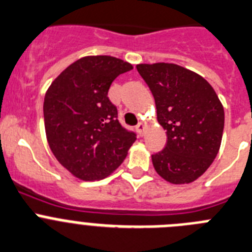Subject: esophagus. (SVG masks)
Segmentation results:
<instances>
[{"label": "esophagus", "mask_w": 252, "mask_h": 252, "mask_svg": "<svg viewBox=\"0 0 252 252\" xmlns=\"http://www.w3.org/2000/svg\"><path fill=\"white\" fill-rule=\"evenodd\" d=\"M135 128H137V130H138V133H139V135L144 134V129H146V126H144V124H143L142 122H140V123H138V126H135Z\"/></svg>", "instance_id": "34e87169"}]
</instances>
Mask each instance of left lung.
Returning <instances> with one entry per match:
<instances>
[{"instance_id":"8db88e82","label":"left lung","mask_w":252,"mask_h":252,"mask_svg":"<svg viewBox=\"0 0 252 252\" xmlns=\"http://www.w3.org/2000/svg\"><path fill=\"white\" fill-rule=\"evenodd\" d=\"M151 89L157 121L167 133L164 149L152 156L154 169L167 182L196 181L212 164L221 146L225 112L206 79L176 64H139Z\"/></svg>"}]
</instances>
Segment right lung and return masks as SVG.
Wrapping results in <instances>:
<instances>
[{"label":"right lung","instance_id":"right-lung-1","mask_svg":"<svg viewBox=\"0 0 252 252\" xmlns=\"http://www.w3.org/2000/svg\"><path fill=\"white\" fill-rule=\"evenodd\" d=\"M131 69L133 65L113 56H85L61 72L45 94L49 147L79 180L109 176L137 139L119 123L117 108L108 98L114 79Z\"/></svg>","mask_w":252,"mask_h":252}]
</instances>
